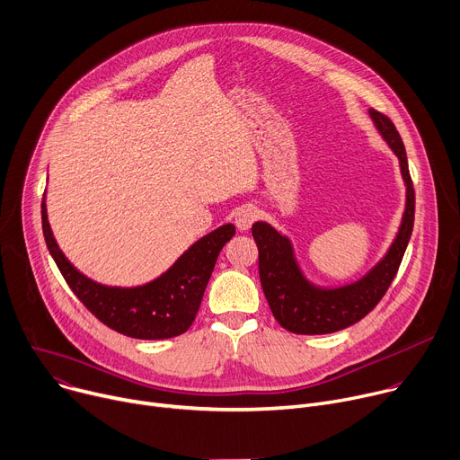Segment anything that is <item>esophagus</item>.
I'll return each instance as SVG.
<instances>
[{"label": "esophagus", "instance_id": "obj_1", "mask_svg": "<svg viewBox=\"0 0 460 460\" xmlns=\"http://www.w3.org/2000/svg\"><path fill=\"white\" fill-rule=\"evenodd\" d=\"M257 217H259V211H257L255 205H249L247 203V205L238 207L236 211H234V224H236L238 231H247L249 227L253 226Z\"/></svg>", "mask_w": 460, "mask_h": 460}]
</instances>
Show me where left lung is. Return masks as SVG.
<instances>
[{"label": "left lung", "mask_w": 460, "mask_h": 460, "mask_svg": "<svg viewBox=\"0 0 460 460\" xmlns=\"http://www.w3.org/2000/svg\"><path fill=\"white\" fill-rule=\"evenodd\" d=\"M368 115L374 128L398 157L405 185V207L396 236L378 262L352 282L321 286L306 277L289 236L268 222H255L252 227L259 247V273L264 296L279 324L294 333H332L363 319L384 297L407 249L414 222V190L405 146L389 117L372 108Z\"/></svg>", "instance_id": "obj_1"}]
</instances>
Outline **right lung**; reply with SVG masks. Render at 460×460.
<instances>
[{
    "mask_svg": "<svg viewBox=\"0 0 460 460\" xmlns=\"http://www.w3.org/2000/svg\"><path fill=\"white\" fill-rule=\"evenodd\" d=\"M41 227L53 261L80 303L111 330L136 340H169L189 330L222 247L234 234V226L224 224L196 240L159 277L137 286H110L76 270L62 253L48 220L46 194Z\"/></svg>",
    "mask_w": 460,
    "mask_h": 460,
    "instance_id": "obj_1",
    "label": "right lung"
}]
</instances>
